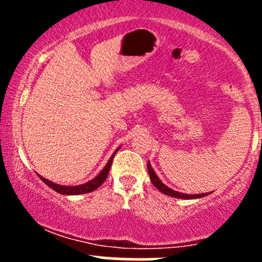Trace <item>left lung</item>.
<instances>
[{"label": "left lung", "mask_w": 262, "mask_h": 262, "mask_svg": "<svg viewBox=\"0 0 262 262\" xmlns=\"http://www.w3.org/2000/svg\"><path fill=\"white\" fill-rule=\"evenodd\" d=\"M147 168H148V173H149V179H150V181H152V184L155 185V186L157 187V189L160 190L161 192H163V194L168 195V196L178 198V199H199V198L207 196V195L209 194V192H208V194H205V192H204V194H195V195H192V194H182V192L175 191V190H172V189H170V187L166 186V185L163 184V182L161 181L160 179H158V176L156 175L155 170H153L152 166H150L149 161H148V163H147Z\"/></svg>", "instance_id": "8db88e82"}]
</instances>
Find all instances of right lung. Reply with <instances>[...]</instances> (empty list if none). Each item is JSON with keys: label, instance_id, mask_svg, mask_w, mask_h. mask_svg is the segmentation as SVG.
I'll list each match as a JSON object with an SVG mask.
<instances>
[{"label": "right lung", "instance_id": "add662e5", "mask_svg": "<svg viewBox=\"0 0 262 262\" xmlns=\"http://www.w3.org/2000/svg\"><path fill=\"white\" fill-rule=\"evenodd\" d=\"M116 152H118V149L115 150L114 155H113L112 157H110V160L107 161L106 166L102 168L101 172H100L96 178L92 179L91 181L86 182V184L77 185V186H63V185H58V184H54V182L47 180V179H44L43 176H40V175H38V176L40 178L41 181H44L47 185H48L50 189H53L54 191L59 192V194H62V195H80V194H86V192H91V191H94V190H96L99 186H101V185L104 184V181L107 179V173H109L110 167H112L113 158H114Z\"/></svg>", "mask_w": 262, "mask_h": 262}]
</instances>
